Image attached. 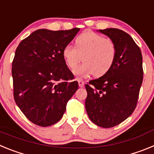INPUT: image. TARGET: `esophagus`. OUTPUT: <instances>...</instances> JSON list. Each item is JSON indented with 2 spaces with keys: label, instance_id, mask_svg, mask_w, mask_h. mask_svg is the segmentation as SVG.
<instances>
[{
  "label": "esophagus",
  "instance_id": "obj_1",
  "mask_svg": "<svg viewBox=\"0 0 154 154\" xmlns=\"http://www.w3.org/2000/svg\"><path fill=\"white\" fill-rule=\"evenodd\" d=\"M78 82H79V87H84V85H85V83H84V82L82 81V80L81 79H78Z\"/></svg>",
  "mask_w": 154,
  "mask_h": 154
}]
</instances>
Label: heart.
Returning a JSON list of instances; mask_svg holds the SVG:
<instances>
[{
    "label": "heart",
    "mask_w": 154,
    "mask_h": 154,
    "mask_svg": "<svg viewBox=\"0 0 154 154\" xmlns=\"http://www.w3.org/2000/svg\"><path fill=\"white\" fill-rule=\"evenodd\" d=\"M64 61L73 71L82 59L84 63L75 70L80 76L101 77L106 74L113 65L116 57V46L110 38L93 31H85L76 38L75 47L65 46L62 51Z\"/></svg>",
    "instance_id": "1"
}]
</instances>
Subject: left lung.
<instances>
[{
    "label": "left lung",
    "instance_id": "obj_1",
    "mask_svg": "<svg viewBox=\"0 0 154 154\" xmlns=\"http://www.w3.org/2000/svg\"><path fill=\"white\" fill-rule=\"evenodd\" d=\"M115 42L116 57L108 72L85 84V109L92 123L117 126L137 107L143 79L140 48L130 35L117 28L99 30Z\"/></svg>",
    "mask_w": 154,
    "mask_h": 154
}]
</instances>
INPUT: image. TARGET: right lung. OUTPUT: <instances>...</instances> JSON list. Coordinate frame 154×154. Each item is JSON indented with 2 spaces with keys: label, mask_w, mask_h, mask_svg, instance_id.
I'll return each instance as SVG.
<instances>
[{
  "label": "right lung",
  "mask_w": 154,
  "mask_h": 154,
  "mask_svg": "<svg viewBox=\"0 0 154 154\" xmlns=\"http://www.w3.org/2000/svg\"><path fill=\"white\" fill-rule=\"evenodd\" d=\"M79 31L37 30L16 49L11 69L14 99L24 115L38 126H51L60 120L78 89L62 51Z\"/></svg>",
  "instance_id": "add662e5"
}]
</instances>
